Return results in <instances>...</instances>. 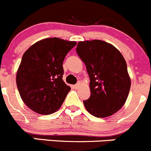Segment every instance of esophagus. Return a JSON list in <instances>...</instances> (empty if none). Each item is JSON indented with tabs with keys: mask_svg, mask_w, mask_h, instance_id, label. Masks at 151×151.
Instances as JSON below:
<instances>
[{
	"mask_svg": "<svg viewBox=\"0 0 151 151\" xmlns=\"http://www.w3.org/2000/svg\"><path fill=\"white\" fill-rule=\"evenodd\" d=\"M81 81H78L77 83H76V84L74 85V86H73V87L74 89H78V88H79V86H81Z\"/></svg>",
	"mask_w": 151,
	"mask_h": 151,
	"instance_id": "esophagus-1",
	"label": "esophagus"
}]
</instances>
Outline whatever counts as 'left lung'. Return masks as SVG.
Listing matches in <instances>:
<instances>
[{
  "label": "left lung",
  "mask_w": 151,
  "mask_h": 151,
  "mask_svg": "<svg viewBox=\"0 0 151 151\" xmlns=\"http://www.w3.org/2000/svg\"><path fill=\"white\" fill-rule=\"evenodd\" d=\"M76 52L90 80L85 108L96 117L112 115L124 105L131 88L124 57L112 45L99 40L79 42Z\"/></svg>",
  "instance_id": "left-lung-1"
}]
</instances>
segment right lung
I'll return each instance as SVG.
<instances>
[{
	"label": "right lung",
	"mask_w": 151,
	"mask_h": 151,
	"mask_svg": "<svg viewBox=\"0 0 151 151\" xmlns=\"http://www.w3.org/2000/svg\"><path fill=\"white\" fill-rule=\"evenodd\" d=\"M76 42L53 37L32 45L23 54L16 82L22 100L40 114L56 112L70 87L62 79L63 62Z\"/></svg>",
	"instance_id": "1"
}]
</instances>
